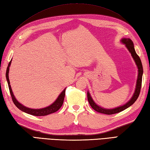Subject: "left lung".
Wrapping results in <instances>:
<instances>
[{"instance_id":"obj_1","label":"left lung","mask_w":150,"mask_h":150,"mask_svg":"<svg viewBox=\"0 0 150 150\" xmlns=\"http://www.w3.org/2000/svg\"><path fill=\"white\" fill-rule=\"evenodd\" d=\"M122 42L126 45V47H127L128 50L129 51V52L131 53V56H132L134 60H135V62L139 69L138 78H137V81L135 91L133 94V97L131 98V99L127 103H126V104L120 107H118V108H115V109H103L98 105H96V103H94L93 100L92 99V98H91L89 93L87 92V99L88 101V103H89L90 105L91 106V108H92L94 111L100 112V113H103L105 115H113L124 111V110L128 108L129 107H130L131 105H133V103L135 102V101L137 100V98H138V97L140 94V89H141V86H142V74H143V67H142L141 60H140L139 56L137 54L135 50V48H134L133 42L130 39L124 38L122 39Z\"/></svg>"}]
</instances>
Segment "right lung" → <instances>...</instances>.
<instances>
[{
  "mask_svg": "<svg viewBox=\"0 0 150 150\" xmlns=\"http://www.w3.org/2000/svg\"><path fill=\"white\" fill-rule=\"evenodd\" d=\"M11 60L10 61V63H9L8 66L7 67L6 73V77L9 90H10V93L11 94L12 100H13V102L14 103V104L16 105V107L18 109H19L22 111H23L24 112H26V113H28V114L32 115L33 116H38L39 117V116H46V115H50L51 113H53V112L57 111L58 110L61 108V107L62 106L63 103L64 98H65V88L62 91V93L59 94V96H58L57 100L55 101L52 104L50 105V106L47 107V108H45L39 109H33L28 108H26V107H24L22 104H21V103L18 102V101L16 100V98H15L13 94V92H12L11 86H10L8 73H9V69H10V66L11 65Z\"/></svg>",
  "mask_w": 150,
  "mask_h": 150,
  "instance_id": "obj_1",
  "label": "right lung"
}]
</instances>
